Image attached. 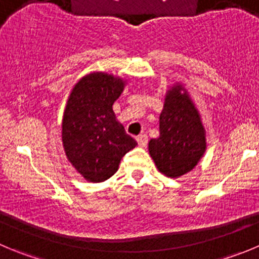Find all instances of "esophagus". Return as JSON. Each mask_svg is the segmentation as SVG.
Segmentation results:
<instances>
[{"label": "esophagus", "mask_w": 259, "mask_h": 259, "mask_svg": "<svg viewBox=\"0 0 259 259\" xmlns=\"http://www.w3.org/2000/svg\"><path fill=\"white\" fill-rule=\"evenodd\" d=\"M137 142L138 144L141 147H146L147 143H148V137L146 134H141L137 137Z\"/></svg>", "instance_id": "obj_1"}]
</instances>
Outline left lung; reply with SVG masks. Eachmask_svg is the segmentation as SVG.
I'll use <instances>...</instances> for the list:
<instances>
[{
	"mask_svg": "<svg viewBox=\"0 0 259 259\" xmlns=\"http://www.w3.org/2000/svg\"><path fill=\"white\" fill-rule=\"evenodd\" d=\"M176 84L167 91L159 115V137L148 143L159 172L179 178L195 167L206 152V130L189 94Z\"/></svg>",
	"mask_w": 259,
	"mask_h": 259,
	"instance_id": "obj_1",
	"label": "left lung"
}]
</instances>
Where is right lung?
<instances>
[{
	"instance_id": "1",
	"label": "right lung",
	"mask_w": 259,
	"mask_h": 259,
	"mask_svg": "<svg viewBox=\"0 0 259 259\" xmlns=\"http://www.w3.org/2000/svg\"><path fill=\"white\" fill-rule=\"evenodd\" d=\"M125 81L106 72H91L75 84L62 118V144L75 170L91 183L117 171L122 157L137 142L116 120L112 105Z\"/></svg>"
}]
</instances>
